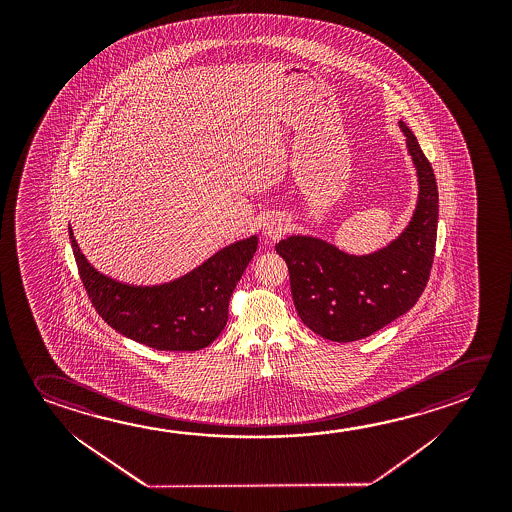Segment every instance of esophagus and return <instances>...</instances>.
Instances as JSON below:
<instances>
[{"mask_svg": "<svg viewBox=\"0 0 512 512\" xmlns=\"http://www.w3.org/2000/svg\"><path fill=\"white\" fill-rule=\"evenodd\" d=\"M285 230H287V219L282 218V216H269L262 223V234L269 237V239L282 237L285 234Z\"/></svg>", "mask_w": 512, "mask_h": 512, "instance_id": "obj_1", "label": "esophagus"}]
</instances>
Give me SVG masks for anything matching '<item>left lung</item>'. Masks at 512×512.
<instances>
[{
  "label": "left lung",
  "instance_id": "left-lung-1",
  "mask_svg": "<svg viewBox=\"0 0 512 512\" xmlns=\"http://www.w3.org/2000/svg\"><path fill=\"white\" fill-rule=\"evenodd\" d=\"M398 126L418 176V200L393 241L362 255L312 235H289L275 246L289 268L298 316L328 341L375 334L411 310L428 282L439 218L436 176L416 135L403 121Z\"/></svg>",
  "mask_w": 512,
  "mask_h": 512
}]
</instances>
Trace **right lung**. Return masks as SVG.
Returning <instances> with one entry per match:
<instances>
[{
    "instance_id": "obj_1",
    "label": "right lung",
    "mask_w": 512,
    "mask_h": 512,
    "mask_svg": "<svg viewBox=\"0 0 512 512\" xmlns=\"http://www.w3.org/2000/svg\"><path fill=\"white\" fill-rule=\"evenodd\" d=\"M76 266L94 309L121 336L155 350L196 352L228 321V302L259 246L250 235L221 248L200 266L164 284L121 282L94 268L69 225Z\"/></svg>"
}]
</instances>
